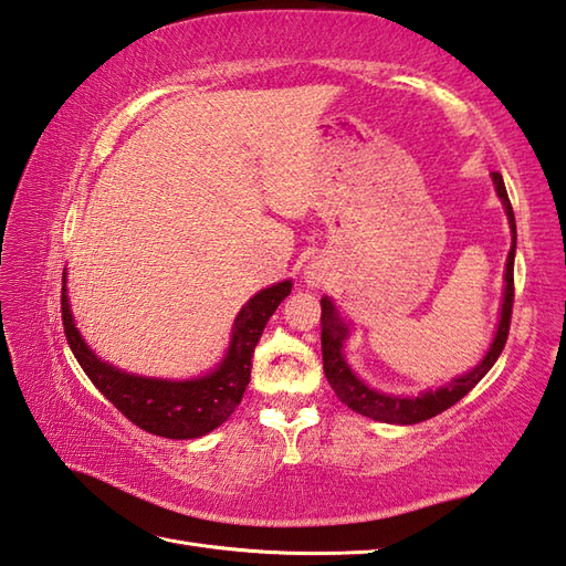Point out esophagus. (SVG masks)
<instances>
[{
  "instance_id": "esophagus-1",
  "label": "esophagus",
  "mask_w": 566,
  "mask_h": 566,
  "mask_svg": "<svg viewBox=\"0 0 566 566\" xmlns=\"http://www.w3.org/2000/svg\"><path fill=\"white\" fill-rule=\"evenodd\" d=\"M323 280H325V268L321 265V262H311V265L306 268V282L311 286H318Z\"/></svg>"
}]
</instances>
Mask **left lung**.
<instances>
[{
  "mask_svg": "<svg viewBox=\"0 0 566 566\" xmlns=\"http://www.w3.org/2000/svg\"><path fill=\"white\" fill-rule=\"evenodd\" d=\"M492 182L496 197L504 205V212L509 219V229H511V251L506 258V272H504V296H502V308H499V323L494 337L490 343V349L484 352V357L480 359L478 366H472L470 371L451 378L446 386H439L437 390H422L419 396H396V392H384L376 390L369 384L354 374L352 364L345 357V343L349 337V323H345L343 315H339L335 301L331 296L321 298V347H323V369L327 384L333 386L337 392V398L343 400L349 410L359 412L369 419H376V422L384 424H417L424 422V419H431L441 415L443 410H449L451 405H455L461 398H465L468 392L475 388L480 380L484 378L494 361L502 354L506 337H509V325H511V306H514V258H516V219H514V209H511L509 195L504 178L499 174H492Z\"/></svg>",
  "mask_w": 566,
  "mask_h": 566,
  "instance_id": "1",
  "label": "left lung"
}]
</instances>
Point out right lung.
I'll list each match as a JSON object with an SVG mask.
<instances>
[{
    "instance_id": "1",
    "label": "right lung",
    "mask_w": 566,
    "mask_h": 566,
    "mask_svg": "<svg viewBox=\"0 0 566 566\" xmlns=\"http://www.w3.org/2000/svg\"><path fill=\"white\" fill-rule=\"evenodd\" d=\"M62 277V325L78 366L129 422L164 439H200L227 422L251 380L258 339L270 315L292 292V280L260 289L235 315L229 349L214 369L178 380L129 374L101 359L76 331L67 296V272Z\"/></svg>"
}]
</instances>
